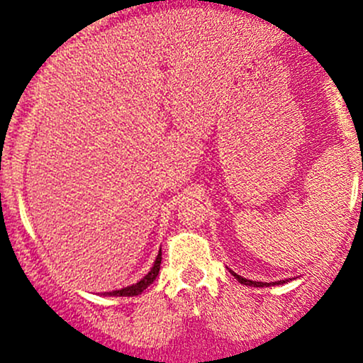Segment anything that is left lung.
Returning a JSON list of instances; mask_svg holds the SVG:
<instances>
[{
    "mask_svg": "<svg viewBox=\"0 0 363 363\" xmlns=\"http://www.w3.org/2000/svg\"><path fill=\"white\" fill-rule=\"evenodd\" d=\"M230 272H232V270H230ZM232 274L237 277V281H239L240 284H246V286H256V288L269 286V283H259V281H250V279H246V277H242V276H237L235 272H232ZM283 283H286V281H277V283H270V284H283Z\"/></svg>",
    "mask_w": 363,
    "mask_h": 363,
    "instance_id": "1",
    "label": "left lung"
}]
</instances>
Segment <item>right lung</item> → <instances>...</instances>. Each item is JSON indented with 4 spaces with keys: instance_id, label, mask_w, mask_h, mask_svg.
<instances>
[{
    "instance_id": "right-lung-1",
    "label": "right lung",
    "mask_w": 363,
    "mask_h": 363,
    "mask_svg": "<svg viewBox=\"0 0 363 363\" xmlns=\"http://www.w3.org/2000/svg\"><path fill=\"white\" fill-rule=\"evenodd\" d=\"M160 265H161V250L158 252V256H156L155 259V265H152V269L149 270L147 274H145L144 277H142L138 283L131 284V286H126V288H121V290H116V291H108V294H104V295H111V296H135V295H140L142 291L145 290V288L149 286V284L155 283V279L158 277V272H160Z\"/></svg>"
}]
</instances>
